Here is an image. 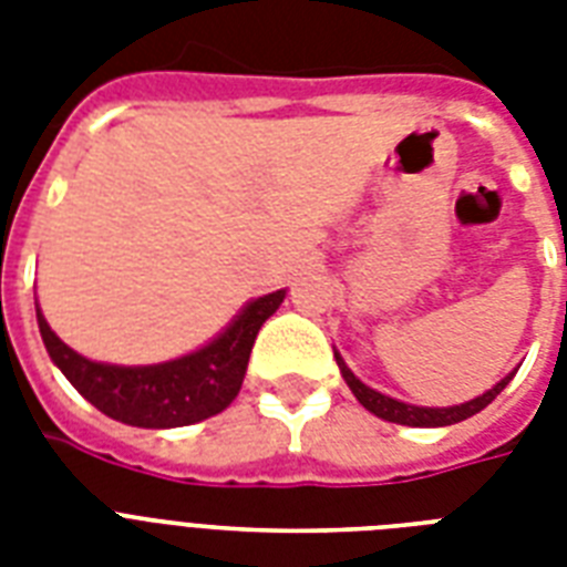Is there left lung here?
<instances>
[{
	"instance_id": "obj_1",
	"label": "left lung",
	"mask_w": 567,
	"mask_h": 567,
	"mask_svg": "<svg viewBox=\"0 0 567 567\" xmlns=\"http://www.w3.org/2000/svg\"><path fill=\"white\" fill-rule=\"evenodd\" d=\"M336 362H338V368H341V377L347 379L350 391L355 394V400H359V403H362L368 412H373L377 417H382V421L403 423V426H450V423L467 421L471 414L483 412L485 405L492 403L494 396L501 394L503 388L509 385V379L515 377V371H512L509 377H503L497 385L488 388L483 396H474V400H467V403L447 405V409H432V405L400 403V400H394V396H385V394H379V391H373V388H368L362 379L355 377V373L347 368L344 359H341V353H336Z\"/></svg>"
}]
</instances>
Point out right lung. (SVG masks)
<instances>
[{
	"label": "right lung",
	"mask_w": 567,
	"mask_h": 567,
	"mask_svg": "<svg viewBox=\"0 0 567 567\" xmlns=\"http://www.w3.org/2000/svg\"><path fill=\"white\" fill-rule=\"evenodd\" d=\"M285 291L265 293L247 302L238 318L203 350L173 362L141 364V368L84 359L49 329L40 309L38 327L49 359L61 368L70 385L87 403L128 426L171 430V426L205 421L223 412L238 396L258 329L279 309Z\"/></svg>",
	"instance_id": "obj_1"
}]
</instances>
